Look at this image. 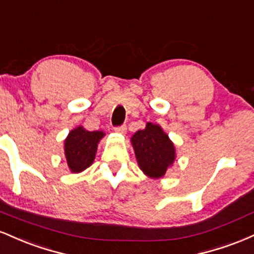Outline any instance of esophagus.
<instances>
[{
  "label": "esophagus",
  "instance_id": "34e87169",
  "mask_svg": "<svg viewBox=\"0 0 254 254\" xmlns=\"http://www.w3.org/2000/svg\"><path fill=\"white\" fill-rule=\"evenodd\" d=\"M115 131H116V132L122 133V135H124V133L127 132V125H122V127H115Z\"/></svg>",
  "mask_w": 254,
  "mask_h": 254
}]
</instances>
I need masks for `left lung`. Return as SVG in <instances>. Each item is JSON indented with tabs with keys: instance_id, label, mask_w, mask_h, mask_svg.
<instances>
[{
	"instance_id": "obj_1",
	"label": "left lung",
	"mask_w": 254,
	"mask_h": 254,
	"mask_svg": "<svg viewBox=\"0 0 254 254\" xmlns=\"http://www.w3.org/2000/svg\"><path fill=\"white\" fill-rule=\"evenodd\" d=\"M131 144L139 170L151 179L166 174L176 161V147L159 124L147 123L144 129L131 136Z\"/></svg>"
}]
</instances>
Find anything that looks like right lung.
<instances>
[{"mask_svg":"<svg viewBox=\"0 0 254 254\" xmlns=\"http://www.w3.org/2000/svg\"><path fill=\"white\" fill-rule=\"evenodd\" d=\"M104 136V131H88L81 125L69 131L64 139V155L71 173H81L92 166Z\"/></svg>","mask_w":254,"mask_h":254,"instance_id":"obj_1","label":"right lung"}]
</instances>
